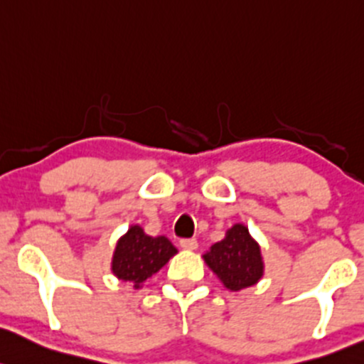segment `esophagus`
Instances as JSON below:
<instances>
[{
    "label": "esophagus",
    "mask_w": 364,
    "mask_h": 364,
    "mask_svg": "<svg viewBox=\"0 0 364 364\" xmlns=\"http://www.w3.org/2000/svg\"><path fill=\"white\" fill-rule=\"evenodd\" d=\"M179 244H181L183 250H186V251L197 250V246H198V242H197V240H195V239H183Z\"/></svg>",
    "instance_id": "obj_1"
}]
</instances>
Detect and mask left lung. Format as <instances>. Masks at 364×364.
Masks as SVG:
<instances>
[{"label": "left lung", "instance_id": "1", "mask_svg": "<svg viewBox=\"0 0 364 364\" xmlns=\"http://www.w3.org/2000/svg\"><path fill=\"white\" fill-rule=\"evenodd\" d=\"M202 258L230 291L258 284L265 272L262 247L242 223L232 225L223 239L213 244Z\"/></svg>", "mask_w": 364, "mask_h": 364}]
</instances>
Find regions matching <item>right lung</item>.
<instances>
[{"label": "right lung", "mask_w": 364, "mask_h": 364, "mask_svg": "<svg viewBox=\"0 0 364 364\" xmlns=\"http://www.w3.org/2000/svg\"><path fill=\"white\" fill-rule=\"evenodd\" d=\"M178 250L166 235L151 237L139 225H131L114 246L112 272L120 281L131 282L134 289H139Z\"/></svg>", "instance_id": "add662e5"}]
</instances>
